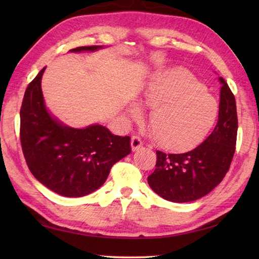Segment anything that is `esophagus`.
<instances>
[{"label":"esophagus","mask_w":259,"mask_h":259,"mask_svg":"<svg viewBox=\"0 0 259 259\" xmlns=\"http://www.w3.org/2000/svg\"><path fill=\"white\" fill-rule=\"evenodd\" d=\"M142 140L140 137L138 136H134L133 138H131V149H133V151H137L139 149L140 147H142Z\"/></svg>","instance_id":"1"}]
</instances>
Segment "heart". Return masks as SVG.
Segmentation results:
<instances>
[{"label": "heart", "mask_w": 259, "mask_h": 259, "mask_svg": "<svg viewBox=\"0 0 259 259\" xmlns=\"http://www.w3.org/2000/svg\"><path fill=\"white\" fill-rule=\"evenodd\" d=\"M151 107L148 118L157 144L171 151H188L200 144L217 117V102L189 71L171 68L152 75L140 98ZM139 117L136 104L128 108Z\"/></svg>", "instance_id": "obj_1"}]
</instances>
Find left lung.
Listing matches in <instances>:
<instances>
[{"mask_svg":"<svg viewBox=\"0 0 259 259\" xmlns=\"http://www.w3.org/2000/svg\"><path fill=\"white\" fill-rule=\"evenodd\" d=\"M217 124L201 145L185 153L157 151L156 169L148 184L163 199L188 202L209 194L222 183L232 163L238 119L234 93L223 78Z\"/></svg>","mask_w":259,"mask_h":259,"instance_id":"1","label":"left lung"}]
</instances>
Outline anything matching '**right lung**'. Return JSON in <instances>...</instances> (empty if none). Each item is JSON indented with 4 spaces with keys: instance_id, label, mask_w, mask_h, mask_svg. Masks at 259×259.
<instances>
[{
    "instance_id": "obj_1",
    "label": "right lung",
    "mask_w": 259,
    "mask_h": 259,
    "mask_svg": "<svg viewBox=\"0 0 259 259\" xmlns=\"http://www.w3.org/2000/svg\"><path fill=\"white\" fill-rule=\"evenodd\" d=\"M100 48L79 47L70 51ZM45 70L27 85L20 110V139L26 164L41 184L59 195H89L104 184L113 164L131 152L130 137L114 136L100 124L74 129L58 122L43 100Z\"/></svg>"
}]
</instances>
